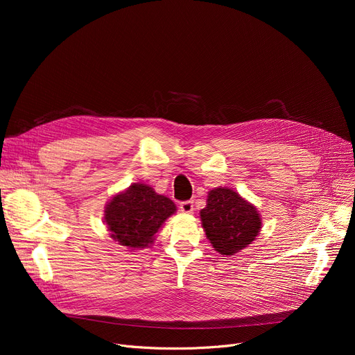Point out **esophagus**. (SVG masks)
Masks as SVG:
<instances>
[{
	"label": "esophagus",
	"instance_id": "1",
	"mask_svg": "<svg viewBox=\"0 0 355 355\" xmlns=\"http://www.w3.org/2000/svg\"><path fill=\"white\" fill-rule=\"evenodd\" d=\"M180 209L182 213H193L194 211V201L193 200H187V201H182L180 204Z\"/></svg>",
	"mask_w": 355,
	"mask_h": 355
}]
</instances>
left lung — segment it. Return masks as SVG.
Wrapping results in <instances>:
<instances>
[{"label":"left lung","instance_id":"obj_1","mask_svg":"<svg viewBox=\"0 0 355 355\" xmlns=\"http://www.w3.org/2000/svg\"><path fill=\"white\" fill-rule=\"evenodd\" d=\"M200 217L210 243L223 256H233L248 248L262 226L256 207L227 187L209 193L207 206Z\"/></svg>","mask_w":355,"mask_h":355}]
</instances>
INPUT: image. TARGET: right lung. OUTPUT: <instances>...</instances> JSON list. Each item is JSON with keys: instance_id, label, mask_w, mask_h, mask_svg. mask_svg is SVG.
I'll return each mask as SVG.
<instances>
[{"instance_id": "add662e5", "label": "right lung", "mask_w": 355, "mask_h": 355, "mask_svg": "<svg viewBox=\"0 0 355 355\" xmlns=\"http://www.w3.org/2000/svg\"><path fill=\"white\" fill-rule=\"evenodd\" d=\"M175 210L170 198L157 194L146 184L135 182L106 204L105 223L110 237L119 245L145 249L153 245L155 233Z\"/></svg>"}]
</instances>
